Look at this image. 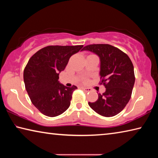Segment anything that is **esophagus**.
Masks as SVG:
<instances>
[{
	"instance_id": "obj_1",
	"label": "esophagus",
	"mask_w": 158,
	"mask_h": 158,
	"mask_svg": "<svg viewBox=\"0 0 158 158\" xmlns=\"http://www.w3.org/2000/svg\"><path fill=\"white\" fill-rule=\"evenodd\" d=\"M82 89L84 90L85 92H86V93H88V92H90V90H91V89H89V88H82Z\"/></svg>"
}]
</instances>
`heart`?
Returning <instances> with one entry per match:
<instances>
[{
	"mask_svg": "<svg viewBox=\"0 0 158 158\" xmlns=\"http://www.w3.org/2000/svg\"><path fill=\"white\" fill-rule=\"evenodd\" d=\"M84 81H85V80H84Z\"/></svg>",
	"mask_w": 158,
	"mask_h": 158,
	"instance_id": "obj_1",
	"label": "heart"
}]
</instances>
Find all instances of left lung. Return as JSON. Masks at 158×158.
I'll use <instances>...</instances> for the list:
<instances>
[{"label":"left lung","instance_id":"8db88e82","mask_svg":"<svg viewBox=\"0 0 158 158\" xmlns=\"http://www.w3.org/2000/svg\"><path fill=\"white\" fill-rule=\"evenodd\" d=\"M82 50L100 57V84L106 88L105 93H99L97 101L89 102V106L101 116H116L125 107L132 95L135 81L132 61L126 53L110 44H90Z\"/></svg>","mask_w":158,"mask_h":158}]
</instances>
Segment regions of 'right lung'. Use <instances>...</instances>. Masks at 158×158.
Listing matches in <instances>:
<instances>
[{"label": "right lung", "mask_w": 158, "mask_h": 158, "mask_svg": "<svg viewBox=\"0 0 158 158\" xmlns=\"http://www.w3.org/2000/svg\"><path fill=\"white\" fill-rule=\"evenodd\" d=\"M83 47L47 46L29 59L23 70L25 88L32 103L42 114L55 117L69 108L72 95L77 87L60 84L59 73L65 69L69 58Z\"/></svg>", "instance_id": "1"}]
</instances>
